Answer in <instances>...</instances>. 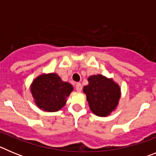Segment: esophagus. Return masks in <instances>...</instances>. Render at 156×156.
Masks as SVG:
<instances>
[{
  "instance_id": "34e87169",
  "label": "esophagus",
  "mask_w": 156,
  "mask_h": 156,
  "mask_svg": "<svg viewBox=\"0 0 156 156\" xmlns=\"http://www.w3.org/2000/svg\"><path fill=\"white\" fill-rule=\"evenodd\" d=\"M83 89L82 87V85H81V83H76V90H77V91H81Z\"/></svg>"
}]
</instances>
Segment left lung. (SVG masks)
I'll return each mask as SVG.
<instances>
[{
  "label": "left lung",
  "instance_id": "8db88e82",
  "mask_svg": "<svg viewBox=\"0 0 156 156\" xmlns=\"http://www.w3.org/2000/svg\"><path fill=\"white\" fill-rule=\"evenodd\" d=\"M88 82L89 84L83 87V92L87 95L90 110L98 116L108 115L119 102V85L102 75L90 76Z\"/></svg>",
  "mask_w": 156,
  "mask_h": 156
}]
</instances>
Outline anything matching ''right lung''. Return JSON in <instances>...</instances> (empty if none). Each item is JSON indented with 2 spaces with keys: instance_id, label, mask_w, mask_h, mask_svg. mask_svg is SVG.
I'll use <instances>...</instances> for the list:
<instances>
[{
  "instance_id": "obj_1",
  "label": "right lung",
  "mask_w": 156,
  "mask_h": 156,
  "mask_svg": "<svg viewBox=\"0 0 156 156\" xmlns=\"http://www.w3.org/2000/svg\"><path fill=\"white\" fill-rule=\"evenodd\" d=\"M73 90L70 83L63 82L55 73L40 76L34 80L30 87L37 105L47 112L61 109Z\"/></svg>"
}]
</instances>
